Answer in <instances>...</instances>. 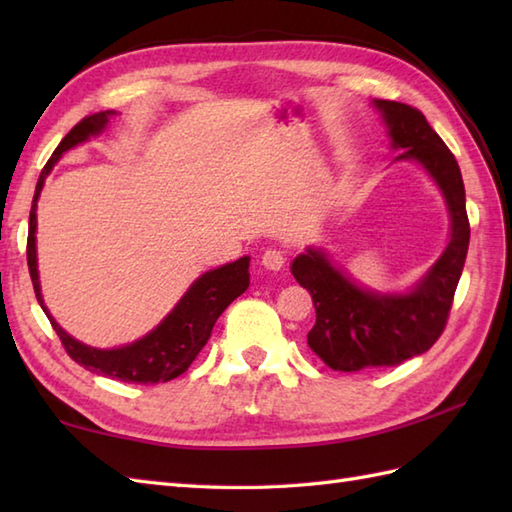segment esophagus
Instances as JSON below:
<instances>
[{
	"label": "esophagus",
	"instance_id": "1",
	"mask_svg": "<svg viewBox=\"0 0 512 512\" xmlns=\"http://www.w3.org/2000/svg\"><path fill=\"white\" fill-rule=\"evenodd\" d=\"M284 264H286V255L277 248H268L266 253L262 255V266L266 270H281V268H284Z\"/></svg>",
	"mask_w": 512,
	"mask_h": 512
}]
</instances>
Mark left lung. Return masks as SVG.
<instances>
[{"label": "left lung", "instance_id": "8db88e82", "mask_svg": "<svg viewBox=\"0 0 512 512\" xmlns=\"http://www.w3.org/2000/svg\"><path fill=\"white\" fill-rule=\"evenodd\" d=\"M372 107L387 127L389 147L400 151L394 162H416L442 193L449 211V242L407 290H374L358 284L332 262L323 246H306L292 259L290 273L310 292L317 310L308 345L339 372L398 365L438 341L471 237L460 167L427 118L396 101L374 99Z\"/></svg>", "mask_w": 512, "mask_h": 512}]
</instances>
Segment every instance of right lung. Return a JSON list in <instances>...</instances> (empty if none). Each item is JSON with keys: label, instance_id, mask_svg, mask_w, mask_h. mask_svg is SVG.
<instances>
[{"label": "right lung", "instance_id": "right-lung-1", "mask_svg": "<svg viewBox=\"0 0 512 512\" xmlns=\"http://www.w3.org/2000/svg\"><path fill=\"white\" fill-rule=\"evenodd\" d=\"M114 116H118L116 110L99 112L94 116L83 118V121L70 129V134L65 136L59 147L54 149L48 165L43 167L41 176L37 180L35 198H32L30 209V224H28V270L32 279V288L41 310L46 312L50 319L54 332L59 334V339L76 363L83 365L90 372L116 378L121 383H136V385H154V383H167V380L176 378L187 372V367L195 361V356L200 354L202 347L206 345L211 336L213 325L217 317L228 308V303L235 301L239 295H244L250 284L248 264L250 257H239L231 264L217 266L213 270H206L193 284L187 288V292L180 297L176 306L162 319L154 330L147 332L140 339L118 345V347H92L88 343H81L74 339L72 334L65 332L57 319L52 317L46 301L41 295V281H39V262H37V202L41 198L43 184L50 176L54 165L61 160L65 151L88 143L90 138L101 136Z\"/></svg>", "mask_w": 512, "mask_h": 512}]
</instances>
